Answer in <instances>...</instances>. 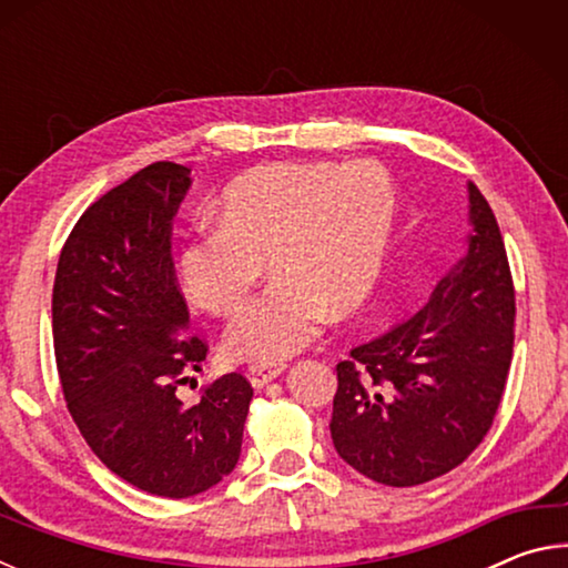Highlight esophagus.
<instances>
[{
  "instance_id": "34e87169",
  "label": "esophagus",
  "mask_w": 568,
  "mask_h": 568,
  "mask_svg": "<svg viewBox=\"0 0 568 568\" xmlns=\"http://www.w3.org/2000/svg\"><path fill=\"white\" fill-rule=\"evenodd\" d=\"M285 371V363H277V361H257V363H250L247 365V378L253 383L255 388L265 386V383H271L273 378L281 376Z\"/></svg>"
}]
</instances>
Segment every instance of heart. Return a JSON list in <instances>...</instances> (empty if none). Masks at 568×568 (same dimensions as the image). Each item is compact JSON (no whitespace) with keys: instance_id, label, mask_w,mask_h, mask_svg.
Returning <instances> with one entry per match:
<instances>
[{"instance_id":"obj_1","label":"heart","mask_w":568,"mask_h":568,"mask_svg":"<svg viewBox=\"0 0 568 568\" xmlns=\"http://www.w3.org/2000/svg\"><path fill=\"white\" fill-rule=\"evenodd\" d=\"M396 187L376 162H273L230 182L217 225L187 235L178 273L200 307L227 315L261 275L275 277L235 313V358H285L311 345L331 311L368 301L386 257Z\"/></svg>"}]
</instances>
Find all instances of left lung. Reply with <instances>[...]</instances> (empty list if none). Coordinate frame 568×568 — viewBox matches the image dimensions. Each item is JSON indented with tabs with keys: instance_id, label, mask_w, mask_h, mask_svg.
Here are the masks:
<instances>
[{
	"instance_id": "obj_1",
	"label": "left lung",
	"mask_w": 568,
	"mask_h": 568,
	"mask_svg": "<svg viewBox=\"0 0 568 568\" xmlns=\"http://www.w3.org/2000/svg\"><path fill=\"white\" fill-rule=\"evenodd\" d=\"M468 253L430 301L335 365L338 456L383 486H418L474 454L514 355L516 293L496 215L468 182Z\"/></svg>"
}]
</instances>
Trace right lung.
Returning <instances> with one entry per match:
<instances>
[{
  "label": "right lung",
  "mask_w": 568,
  "mask_h": 568,
  "mask_svg": "<svg viewBox=\"0 0 568 568\" xmlns=\"http://www.w3.org/2000/svg\"><path fill=\"white\" fill-rule=\"evenodd\" d=\"M190 170L152 162L84 210L64 240L52 291L54 358L70 416L112 474L140 491L187 498L235 468L253 398L243 373L180 386L207 343L187 331L170 227Z\"/></svg>",
  "instance_id": "right-lung-1"
}]
</instances>
